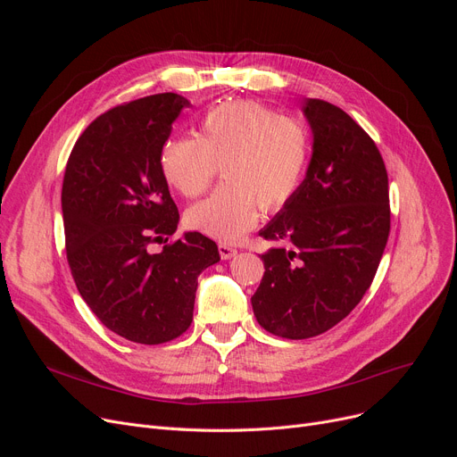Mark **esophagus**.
Wrapping results in <instances>:
<instances>
[{
    "instance_id": "34e87169",
    "label": "esophagus",
    "mask_w": 457,
    "mask_h": 457,
    "mask_svg": "<svg viewBox=\"0 0 457 457\" xmlns=\"http://www.w3.org/2000/svg\"><path fill=\"white\" fill-rule=\"evenodd\" d=\"M219 253H220L222 259H231V257L237 253V248H231L229 245L220 243V245H219Z\"/></svg>"
}]
</instances>
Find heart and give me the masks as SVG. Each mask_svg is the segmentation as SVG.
I'll use <instances>...</instances> for the list:
<instances>
[{"mask_svg": "<svg viewBox=\"0 0 457 457\" xmlns=\"http://www.w3.org/2000/svg\"><path fill=\"white\" fill-rule=\"evenodd\" d=\"M311 154L305 126L253 100L211 107L196 137L166 138L159 162L168 185L185 198L209 188L216 164L222 183L187 211L188 228L233 243L257 220L259 207L278 212L289 204L303 179Z\"/></svg>", "mask_w": 457, "mask_h": 457, "instance_id": "obj_1", "label": "heart"}]
</instances>
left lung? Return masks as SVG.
Returning <instances> with one entry per match:
<instances>
[{"instance_id":"8db88e82","label":"left lung","mask_w":457,"mask_h":457,"mask_svg":"<svg viewBox=\"0 0 457 457\" xmlns=\"http://www.w3.org/2000/svg\"><path fill=\"white\" fill-rule=\"evenodd\" d=\"M313 157L295 198L259 235L278 243L261 255L252 296L261 328L283 339L331 329L361 302L391 231L386 162L369 133L337 105L307 98Z\"/></svg>"}]
</instances>
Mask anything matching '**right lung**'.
Returning <instances> with one entry per match:
<instances>
[{
    "label": "right lung",
    "instance_id": "1",
    "mask_svg": "<svg viewBox=\"0 0 457 457\" xmlns=\"http://www.w3.org/2000/svg\"><path fill=\"white\" fill-rule=\"evenodd\" d=\"M174 92L100 114L71 148L62 179L66 259L92 313L120 337L162 345L183 335L198 276L220 261L209 237H172L179 212L161 172V148L188 107Z\"/></svg>",
    "mask_w": 457,
    "mask_h": 457
}]
</instances>
